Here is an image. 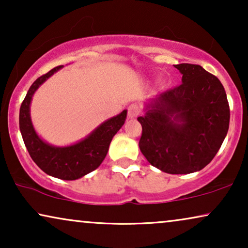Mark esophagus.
<instances>
[{
  "mask_svg": "<svg viewBox=\"0 0 248 248\" xmlns=\"http://www.w3.org/2000/svg\"><path fill=\"white\" fill-rule=\"evenodd\" d=\"M141 113V107L139 106L138 104H132L128 106V109H127V115L130 118H135L138 117L139 115Z\"/></svg>",
  "mask_w": 248,
  "mask_h": 248,
  "instance_id": "obj_1",
  "label": "esophagus"
}]
</instances>
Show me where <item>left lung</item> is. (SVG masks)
Wrapping results in <instances>:
<instances>
[{"label": "left lung", "mask_w": 248, "mask_h": 248, "mask_svg": "<svg viewBox=\"0 0 248 248\" xmlns=\"http://www.w3.org/2000/svg\"><path fill=\"white\" fill-rule=\"evenodd\" d=\"M183 82L152 99L139 147L152 166L168 174L201 170L215 158L229 128L230 109L220 80L196 64L175 65Z\"/></svg>", "instance_id": "left-lung-1"}]
</instances>
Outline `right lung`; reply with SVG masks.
Here are the masks:
<instances>
[{"label":"right lung","mask_w":248,"mask_h":248,"mask_svg":"<svg viewBox=\"0 0 248 248\" xmlns=\"http://www.w3.org/2000/svg\"><path fill=\"white\" fill-rule=\"evenodd\" d=\"M61 67L62 65L54 67L31 84L20 107L19 125L27 150L36 165L53 177L74 181L99 167L106 157L111 139L123 126L127 111L123 110L106 121L79 143L63 148L47 144L33 130L30 120V101L40 84Z\"/></svg>","instance_id":"right-lung-1"}]
</instances>
